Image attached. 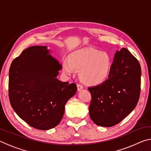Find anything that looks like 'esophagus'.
<instances>
[{
	"label": "esophagus",
	"instance_id": "1",
	"mask_svg": "<svg viewBox=\"0 0 151 151\" xmlns=\"http://www.w3.org/2000/svg\"><path fill=\"white\" fill-rule=\"evenodd\" d=\"M76 86H77V90H78V91H81L82 89L83 88V85H80V84H78V83L76 84Z\"/></svg>",
	"mask_w": 151,
	"mask_h": 151
}]
</instances>
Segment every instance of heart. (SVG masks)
<instances>
[{
    "label": "heart",
    "mask_w": 151,
    "mask_h": 151,
    "mask_svg": "<svg viewBox=\"0 0 151 151\" xmlns=\"http://www.w3.org/2000/svg\"><path fill=\"white\" fill-rule=\"evenodd\" d=\"M112 60L109 53L92 48H83L71 53L69 60L63 63V72L72 75L75 69L81 70L83 83L98 85L105 81L111 73Z\"/></svg>",
    "instance_id": "heart-1"
}]
</instances>
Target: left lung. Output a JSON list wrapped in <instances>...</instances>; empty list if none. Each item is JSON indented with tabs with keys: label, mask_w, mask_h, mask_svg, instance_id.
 <instances>
[{
	"label": "left lung",
	"mask_w": 151,
	"mask_h": 151,
	"mask_svg": "<svg viewBox=\"0 0 151 151\" xmlns=\"http://www.w3.org/2000/svg\"><path fill=\"white\" fill-rule=\"evenodd\" d=\"M140 76L141 68L137 58L125 48L117 51L109 78L88 88L92 121L99 126L110 127L131 113L140 97Z\"/></svg>",
	"instance_id": "obj_1"
}]
</instances>
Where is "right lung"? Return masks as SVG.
<instances>
[{
	"instance_id": "right-lung-1",
	"label": "right lung",
	"mask_w": 151,
	"mask_h": 151,
	"mask_svg": "<svg viewBox=\"0 0 151 151\" xmlns=\"http://www.w3.org/2000/svg\"><path fill=\"white\" fill-rule=\"evenodd\" d=\"M62 66L45 46H33L14 58L9 69V97L20 119L39 130L57 126L77 88L57 78Z\"/></svg>"
}]
</instances>
